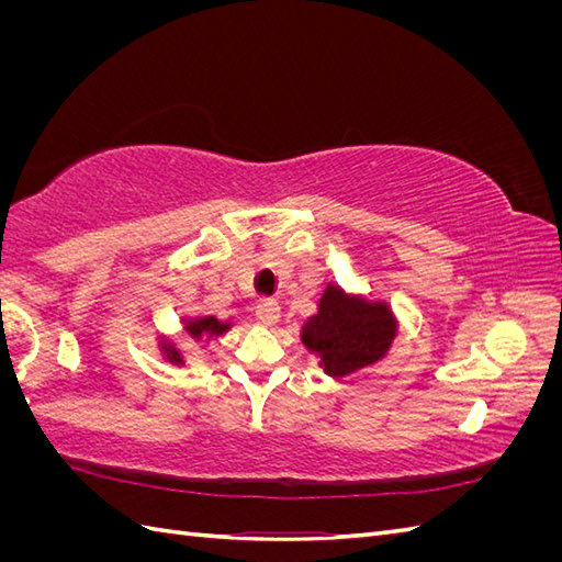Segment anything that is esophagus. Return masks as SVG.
<instances>
[{"mask_svg": "<svg viewBox=\"0 0 562 562\" xmlns=\"http://www.w3.org/2000/svg\"><path fill=\"white\" fill-rule=\"evenodd\" d=\"M255 316H258V321L265 323V326H274L281 318V304L277 300H260L258 307H255Z\"/></svg>", "mask_w": 562, "mask_h": 562, "instance_id": "obj_1", "label": "esophagus"}]
</instances>
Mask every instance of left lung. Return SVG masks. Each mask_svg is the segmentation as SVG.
Returning <instances> with one entry per match:
<instances>
[{"label": "left lung", "instance_id": "obj_1", "mask_svg": "<svg viewBox=\"0 0 562 562\" xmlns=\"http://www.w3.org/2000/svg\"><path fill=\"white\" fill-rule=\"evenodd\" d=\"M396 335V321L386 304L347 297L328 285L314 314L302 328V342L321 356L333 378L349 375L380 361Z\"/></svg>", "mask_w": 562, "mask_h": 562}]
</instances>
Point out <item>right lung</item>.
Returning a JSON list of instances; mask_svg holds the SVG:
<instances>
[{
    "mask_svg": "<svg viewBox=\"0 0 562 562\" xmlns=\"http://www.w3.org/2000/svg\"><path fill=\"white\" fill-rule=\"evenodd\" d=\"M227 328H229V323L217 321L215 316H206V318H194V321H187V326H184V330L190 333L192 337H196V339H199V337H206V335H223ZM166 353H168V361H173V363H182V359H180L178 349L168 347V349H166Z\"/></svg>",
    "mask_w": 562,
    "mask_h": 562,
    "instance_id": "right-lung-1",
    "label": "right lung"
}]
</instances>
